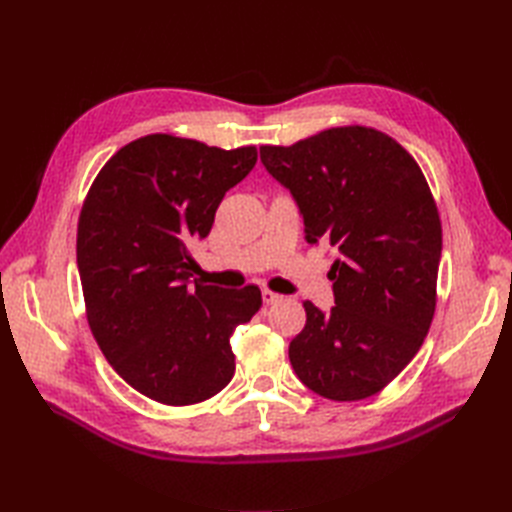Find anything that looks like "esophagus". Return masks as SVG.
I'll use <instances>...</instances> for the list:
<instances>
[{
	"mask_svg": "<svg viewBox=\"0 0 512 512\" xmlns=\"http://www.w3.org/2000/svg\"><path fill=\"white\" fill-rule=\"evenodd\" d=\"M284 297L282 295H278V293H273V290H269V288H265L262 290V301L267 303V306H273V303H278V301H282Z\"/></svg>",
	"mask_w": 512,
	"mask_h": 512,
	"instance_id": "esophagus-1",
	"label": "esophagus"
}]
</instances>
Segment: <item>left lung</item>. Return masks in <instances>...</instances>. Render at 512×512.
I'll return each mask as SVG.
<instances>
[{
  "label": "left lung",
  "instance_id": "8db88e82",
  "mask_svg": "<svg viewBox=\"0 0 512 512\" xmlns=\"http://www.w3.org/2000/svg\"><path fill=\"white\" fill-rule=\"evenodd\" d=\"M267 172L290 189L308 243L336 247V306L303 301L290 340L299 381L329 400H362L403 370L431 327L441 258L439 211L407 150L370 127H334L290 146H260Z\"/></svg>",
  "mask_w": 512,
  "mask_h": 512
}]
</instances>
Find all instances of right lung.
<instances>
[{
	"label": "right lung",
	"instance_id": "1",
	"mask_svg": "<svg viewBox=\"0 0 512 512\" xmlns=\"http://www.w3.org/2000/svg\"><path fill=\"white\" fill-rule=\"evenodd\" d=\"M256 159V146L144 135L103 165L81 206L77 267L92 336L118 375L157 403L185 407L222 392L234 375L232 331L262 306L254 284L191 286L189 254Z\"/></svg>",
	"mask_w": 512,
	"mask_h": 512
}]
</instances>
